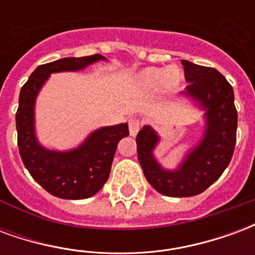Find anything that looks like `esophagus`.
<instances>
[{"instance_id":"34e87169","label":"esophagus","mask_w":255,"mask_h":255,"mask_svg":"<svg viewBox=\"0 0 255 255\" xmlns=\"http://www.w3.org/2000/svg\"><path fill=\"white\" fill-rule=\"evenodd\" d=\"M128 128H129V133H131V136H135L138 131L140 129V122H139L138 119H131L129 122H128Z\"/></svg>"}]
</instances>
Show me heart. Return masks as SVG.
<instances>
[{
    "mask_svg": "<svg viewBox=\"0 0 255 255\" xmlns=\"http://www.w3.org/2000/svg\"><path fill=\"white\" fill-rule=\"evenodd\" d=\"M183 75L180 69L177 67H168L166 69L164 68H146L138 75V83L143 89H154L157 86H160L161 89L171 93L180 86L182 83Z\"/></svg>",
    "mask_w": 255,
    "mask_h": 255,
    "instance_id": "1",
    "label": "heart"
}]
</instances>
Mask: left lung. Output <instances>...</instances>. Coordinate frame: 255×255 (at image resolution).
<instances>
[{
  "mask_svg": "<svg viewBox=\"0 0 255 255\" xmlns=\"http://www.w3.org/2000/svg\"><path fill=\"white\" fill-rule=\"evenodd\" d=\"M188 86L187 95L205 111V132L201 142L188 151L176 169H165L154 157L160 136L144 126L136 136L139 164L154 190L166 197H192L219 179L230 164L236 142L238 112L234 90L214 68L182 60Z\"/></svg>",
  "mask_w": 255,
  "mask_h": 255,
  "instance_id": "obj_1",
  "label": "left lung"
}]
</instances>
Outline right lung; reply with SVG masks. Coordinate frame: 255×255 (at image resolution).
<instances>
[{"label":"right lung","instance_id":"1","mask_svg":"<svg viewBox=\"0 0 255 255\" xmlns=\"http://www.w3.org/2000/svg\"><path fill=\"white\" fill-rule=\"evenodd\" d=\"M100 60L101 54L67 57L36 68L20 90L16 112L17 144L23 164L36 183L52 195L63 199L93 197L105 184L117 144L129 135L128 124L102 127L90 133L76 149L57 151L43 147L35 135L36 95L49 76L56 72L80 71Z\"/></svg>","mask_w":255,"mask_h":255}]
</instances>
